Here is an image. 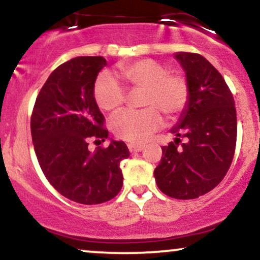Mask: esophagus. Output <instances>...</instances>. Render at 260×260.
<instances>
[{
    "instance_id": "esophagus-1",
    "label": "esophagus",
    "mask_w": 260,
    "mask_h": 260,
    "mask_svg": "<svg viewBox=\"0 0 260 260\" xmlns=\"http://www.w3.org/2000/svg\"><path fill=\"white\" fill-rule=\"evenodd\" d=\"M128 149H129L131 153H137V151H142L143 149H144V145L132 144V143H129V144H128Z\"/></svg>"
}]
</instances>
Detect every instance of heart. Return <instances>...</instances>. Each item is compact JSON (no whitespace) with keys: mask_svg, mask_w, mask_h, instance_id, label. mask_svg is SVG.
<instances>
[{"mask_svg":"<svg viewBox=\"0 0 260 260\" xmlns=\"http://www.w3.org/2000/svg\"><path fill=\"white\" fill-rule=\"evenodd\" d=\"M118 74L131 89L143 90L142 110H127L111 120L112 132L127 142L143 143L162 126V116L177 117L189 98L187 80L154 59H138L118 66ZM94 99L104 111H115L123 105L126 91L117 78L109 72L98 76L94 84Z\"/></svg>","mask_w":260,"mask_h":260,"instance_id":"obj_1","label":"heart"}]
</instances>
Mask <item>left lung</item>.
Wrapping results in <instances>:
<instances>
[{"instance_id":"1","label":"left lung","mask_w":260,"mask_h":260,"mask_svg":"<svg viewBox=\"0 0 260 260\" xmlns=\"http://www.w3.org/2000/svg\"><path fill=\"white\" fill-rule=\"evenodd\" d=\"M186 72L189 98L175 140L162 147L154 176L159 189L176 199H194L215 188L231 166L237 137L234 96L222 76L198 53L176 52ZM180 138L186 142L178 147Z\"/></svg>"}]
</instances>
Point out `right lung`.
Returning a JSON list of instances; mask_svg holds the SVG:
<instances>
[{
	"label": "right lung",
	"instance_id": "obj_1",
	"mask_svg": "<svg viewBox=\"0 0 260 260\" xmlns=\"http://www.w3.org/2000/svg\"><path fill=\"white\" fill-rule=\"evenodd\" d=\"M101 56H79L50 74L35 101L30 128L39 165L62 196L80 204L115 198L123 184L120 162L129 156L123 142L109 138L94 99V84L105 67ZM110 140L92 153L88 140Z\"/></svg>",
	"mask_w": 260,
	"mask_h": 260
}]
</instances>
